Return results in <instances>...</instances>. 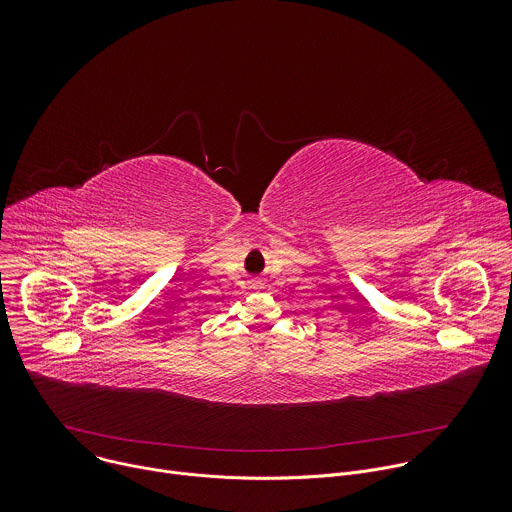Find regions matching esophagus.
I'll return each mask as SVG.
<instances>
[{"mask_svg":"<svg viewBox=\"0 0 512 512\" xmlns=\"http://www.w3.org/2000/svg\"><path fill=\"white\" fill-rule=\"evenodd\" d=\"M263 283H261V279H253V287H261Z\"/></svg>","mask_w":512,"mask_h":512,"instance_id":"esophagus-1","label":"esophagus"}]
</instances>
